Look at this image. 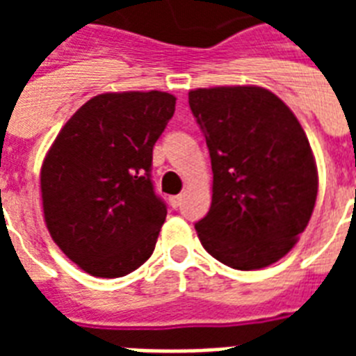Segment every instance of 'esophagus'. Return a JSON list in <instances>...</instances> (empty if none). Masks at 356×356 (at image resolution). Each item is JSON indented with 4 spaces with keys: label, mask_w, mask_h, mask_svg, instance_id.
I'll return each instance as SVG.
<instances>
[{
    "label": "esophagus",
    "mask_w": 356,
    "mask_h": 356,
    "mask_svg": "<svg viewBox=\"0 0 356 356\" xmlns=\"http://www.w3.org/2000/svg\"><path fill=\"white\" fill-rule=\"evenodd\" d=\"M170 203H172L173 209H177L183 203V195H173V197H170Z\"/></svg>",
    "instance_id": "esophagus-1"
}]
</instances>
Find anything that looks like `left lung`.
Returning a JSON list of instances; mask_svg holds the SVG:
<instances>
[{"label": "left lung", "instance_id": "left-lung-1", "mask_svg": "<svg viewBox=\"0 0 356 356\" xmlns=\"http://www.w3.org/2000/svg\"><path fill=\"white\" fill-rule=\"evenodd\" d=\"M212 164L211 211L195 223L203 248L234 270L282 259L309 225L318 170L293 113L260 86L188 92Z\"/></svg>", "mask_w": 356, "mask_h": 356}]
</instances>
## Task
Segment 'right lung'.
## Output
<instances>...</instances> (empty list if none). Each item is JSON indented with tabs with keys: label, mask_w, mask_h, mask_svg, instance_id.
I'll return each instance as SVG.
<instances>
[{
	"label": "right lung",
	"mask_w": 356,
	"mask_h": 356,
	"mask_svg": "<svg viewBox=\"0 0 356 356\" xmlns=\"http://www.w3.org/2000/svg\"><path fill=\"white\" fill-rule=\"evenodd\" d=\"M175 113L168 92H108L66 122L40 170L53 242L94 277L114 279L149 259L166 205L151 181L153 145Z\"/></svg>",
	"instance_id": "obj_1"
}]
</instances>
